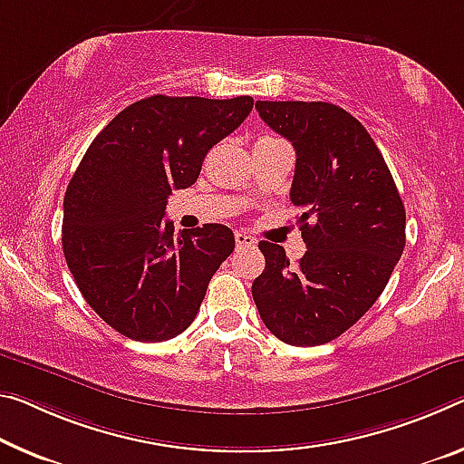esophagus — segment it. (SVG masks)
<instances>
[{"label": "esophagus", "mask_w": 464, "mask_h": 464, "mask_svg": "<svg viewBox=\"0 0 464 464\" xmlns=\"http://www.w3.org/2000/svg\"><path fill=\"white\" fill-rule=\"evenodd\" d=\"M235 244H237V247H254L256 239L252 237V235L237 231V233H235Z\"/></svg>", "instance_id": "34e87169"}]
</instances>
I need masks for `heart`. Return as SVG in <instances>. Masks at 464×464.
Returning a JSON list of instances; mask_svg holds the SVG:
<instances>
[{"label": "heart", "mask_w": 464, "mask_h": 464, "mask_svg": "<svg viewBox=\"0 0 464 464\" xmlns=\"http://www.w3.org/2000/svg\"><path fill=\"white\" fill-rule=\"evenodd\" d=\"M270 138H272V136H262L260 140H270Z\"/></svg>", "instance_id": "heart-1"}]
</instances>
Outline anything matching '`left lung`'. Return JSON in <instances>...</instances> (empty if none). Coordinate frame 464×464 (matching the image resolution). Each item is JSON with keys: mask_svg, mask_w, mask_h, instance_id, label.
<instances>
[{"mask_svg": "<svg viewBox=\"0 0 464 464\" xmlns=\"http://www.w3.org/2000/svg\"><path fill=\"white\" fill-rule=\"evenodd\" d=\"M264 123L297 154L291 202L307 252L295 266L270 241L252 285L260 318L295 347L324 344L376 304L404 249V206L384 157L344 109L322 101H258Z\"/></svg>", "mask_w": 464, "mask_h": 464, "instance_id": "left-lung-1", "label": "left lung"}]
</instances>
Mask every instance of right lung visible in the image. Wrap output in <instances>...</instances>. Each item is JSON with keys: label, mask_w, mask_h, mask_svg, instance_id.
I'll list each match as a JSON object with an SVG mask.
<instances>
[{"label": "right lung", "mask_w": 464, "mask_h": 464, "mask_svg": "<svg viewBox=\"0 0 464 464\" xmlns=\"http://www.w3.org/2000/svg\"><path fill=\"white\" fill-rule=\"evenodd\" d=\"M252 107V97L154 94L88 146L65 189L62 246L86 304L120 334L159 343L194 322L235 237L218 223L175 235L167 198L192 186L206 152Z\"/></svg>", "instance_id": "1"}]
</instances>
